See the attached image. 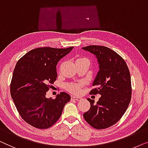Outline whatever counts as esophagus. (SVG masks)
<instances>
[{
    "instance_id": "1",
    "label": "esophagus",
    "mask_w": 148,
    "mask_h": 148,
    "mask_svg": "<svg viewBox=\"0 0 148 148\" xmlns=\"http://www.w3.org/2000/svg\"><path fill=\"white\" fill-rule=\"evenodd\" d=\"M71 99L72 100H75V101H81V100H82V98L79 97H75V96H72Z\"/></svg>"
}]
</instances>
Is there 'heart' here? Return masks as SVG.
Segmentation results:
<instances>
[{"mask_svg": "<svg viewBox=\"0 0 148 148\" xmlns=\"http://www.w3.org/2000/svg\"><path fill=\"white\" fill-rule=\"evenodd\" d=\"M82 61H87L88 62V60L86 58L80 57L77 58L76 62H82ZM68 90L72 93L75 94H78L81 92V88H82V84L80 83H71V84H68L67 87Z\"/></svg>", "mask_w": 148, "mask_h": 148, "instance_id": "1", "label": "heart"}]
</instances>
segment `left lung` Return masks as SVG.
<instances>
[{"mask_svg": "<svg viewBox=\"0 0 148 148\" xmlns=\"http://www.w3.org/2000/svg\"><path fill=\"white\" fill-rule=\"evenodd\" d=\"M82 49L94 54L99 71L92 83L97 88L91 95H101L97 104L90 99V108L83 114L88 123L97 130L109 127L125 113L132 98L130 72L125 60L109 47L88 45Z\"/></svg>", "mask_w": 148, "mask_h": 148, "instance_id": "left-lung-1", "label": "left lung"}]
</instances>
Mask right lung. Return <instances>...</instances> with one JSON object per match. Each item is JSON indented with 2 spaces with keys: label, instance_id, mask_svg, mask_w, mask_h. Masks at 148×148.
<instances>
[{
  "label": "right lung",
  "instance_id": "right-lung-1",
  "mask_svg": "<svg viewBox=\"0 0 148 148\" xmlns=\"http://www.w3.org/2000/svg\"><path fill=\"white\" fill-rule=\"evenodd\" d=\"M74 47L33 49L20 58L14 67L11 95L23 119L38 129L52 126L62 115L70 96L62 92L55 99L45 97L57 78L56 66Z\"/></svg>",
  "mask_w": 148,
  "mask_h": 148
}]
</instances>
